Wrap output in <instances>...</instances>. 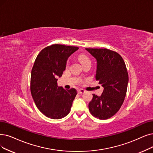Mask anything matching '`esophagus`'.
Segmentation results:
<instances>
[{
  "label": "esophagus",
  "mask_w": 153,
  "mask_h": 153,
  "mask_svg": "<svg viewBox=\"0 0 153 153\" xmlns=\"http://www.w3.org/2000/svg\"><path fill=\"white\" fill-rule=\"evenodd\" d=\"M85 90H83V89H78V93L79 94H83V93L85 92Z\"/></svg>",
  "instance_id": "esophagus-1"
}]
</instances>
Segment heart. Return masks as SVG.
<instances>
[{"label":"heart","mask_w":153,"mask_h":153,"mask_svg":"<svg viewBox=\"0 0 153 153\" xmlns=\"http://www.w3.org/2000/svg\"><path fill=\"white\" fill-rule=\"evenodd\" d=\"M79 58H80L81 63H83L85 62H87L88 60H90V59L87 56L85 55H80L79 56ZM68 63H69V62H68V63H67V65H68Z\"/></svg>","instance_id":"heart-1"}]
</instances>
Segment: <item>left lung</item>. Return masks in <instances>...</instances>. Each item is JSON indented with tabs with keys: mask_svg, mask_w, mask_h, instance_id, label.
I'll return each instance as SVG.
<instances>
[{
	"mask_svg": "<svg viewBox=\"0 0 153 153\" xmlns=\"http://www.w3.org/2000/svg\"><path fill=\"white\" fill-rule=\"evenodd\" d=\"M97 62L95 79L103 87L100 96L93 94L88 103L91 115L105 120L118 112L126 95L129 76L124 59L108 49L85 48Z\"/></svg>",
	"mask_w": 153,
	"mask_h": 153,
	"instance_id": "1",
	"label": "left lung"
}]
</instances>
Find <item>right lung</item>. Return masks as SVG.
Wrapping results in <instances>:
<instances>
[{
    "label": "right lung",
    "mask_w": 153,
    "mask_h": 153,
    "mask_svg": "<svg viewBox=\"0 0 153 153\" xmlns=\"http://www.w3.org/2000/svg\"><path fill=\"white\" fill-rule=\"evenodd\" d=\"M78 47L53 45L38 54L31 70L30 91L38 108L46 117L59 119L70 113L77 94L75 88L58 86V78L66 69L67 60Z\"/></svg>",
    "instance_id": "add662e5"
}]
</instances>
